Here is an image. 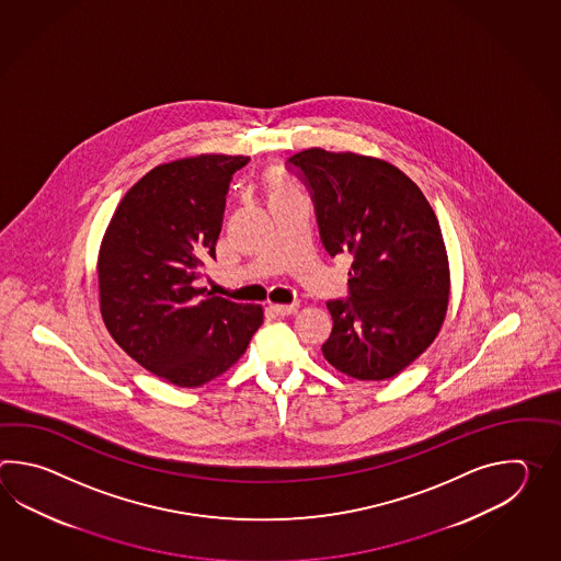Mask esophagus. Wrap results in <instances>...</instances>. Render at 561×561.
Returning a JSON list of instances; mask_svg holds the SVG:
<instances>
[{"instance_id":"esophagus-1","label":"esophagus","mask_w":561,"mask_h":561,"mask_svg":"<svg viewBox=\"0 0 561 561\" xmlns=\"http://www.w3.org/2000/svg\"><path fill=\"white\" fill-rule=\"evenodd\" d=\"M271 310H275L276 314L280 317H288V314H295L298 310V302H290V305H273Z\"/></svg>"}]
</instances>
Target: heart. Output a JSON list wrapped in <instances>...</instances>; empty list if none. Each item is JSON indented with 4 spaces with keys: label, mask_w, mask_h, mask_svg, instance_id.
I'll use <instances>...</instances> for the list:
<instances>
[{
    "label": "heart",
    "mask_w": 561,
    "mask_h": 561,
    "mask_svg": "<svg viewBox=\"0 0 561 561\" xmlns=\"http://www.w3.org/2000/svg\"><path fill=\"white\" fill-rule=\"evenodd\" d=\"M268 192H271V198H280V196H288V194H295V191L285 184L280 179L268 180Z\"/></svg>",
    "instance_id": "heart-1"
}]
</instances>
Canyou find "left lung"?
I'll return each mask as SVG.
<instances>
[{
    "mask_svg": "<svg viewBox=\"0 0 561 561\" xmlns=\"http://www.w3.org/2000/svg\"><path fill=\"white\" fill-rule=\"evenodd\" d=\"M312 194L322 244L348 254V297L329 300L322 355L360 381H382L433 343L449 302L442 228L417 184L393 164L309 148L288 158Z\"/></svg>",
    "mask_w": 561,
    "mask_h": 561,
    "instance_id": "8db88e82",
    "label": "left lung"
}]
</instances>
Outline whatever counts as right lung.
Instances as JSON below:
<instances>
[{
  "instance_id": "obj_1",
  "label": "right lung",
  "mask_w": 561,
  "mask_h": 561,
  "mask_svg": "<svg viewBox=\"0 0 561 561\" xmlns=\"http://www.w3.org/2000/svg\"><path fill=\"white\" fill-rule=\"evenodd\" d=\"M249 156L201 154L150 170L118 204L98 256L106 329L136 363L176 387L230 369L263 324L259 305L196 288L216 259L232 174Z\"/></svg>"
}]
</instances>
